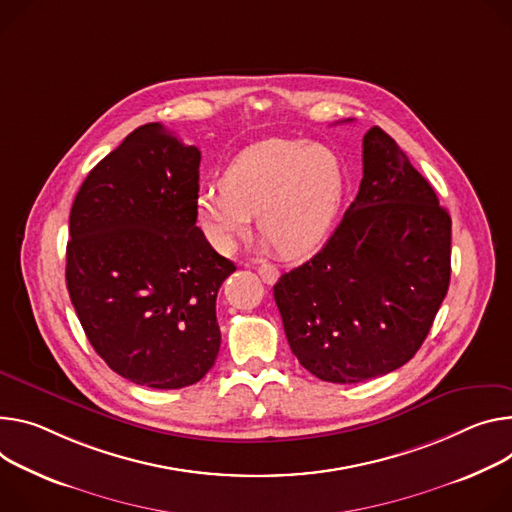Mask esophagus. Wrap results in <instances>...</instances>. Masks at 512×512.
Segmentation results:
<instances>
[{
  "label": "esophagus",
  "instance_id": "esophagus-1",
  "mask_svg": "<svg viewBox=\"0 0 512 512\" xmlns=\"http://www.w3.org/2000/svg\"><path fill=\"white\" fill-rule=\"evenodd\" d=\"M257 273L261 275V280L265 284H275L277 277H280V271H277L275 265H259L257 267Z\"/></svg>",
  "mask_w": 512,
  "mask_h": 512
}]
</instances>
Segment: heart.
Returning <instances> with one entry per match:
<instances>
[{
    "instance_id": "1",
    "label": "heart",
    "mask_w": 512,
    "mask_h": 512,
    "mask_svg": "<svg viewBox=\"0 0 512 512\" xmlns=\"http://www.w3.org/2000/svg\"><path fill=\"white\" fill-rule=\"evenodd\" d=\"M345 196V169L335 151L296 138H267L228 161L220 185L196 198V218L208 243L232 253L257 228L277 253L304 257L324 243Z\"/></svg>"
}]
</instances>
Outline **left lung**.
<instances>
[{"mask_svg": "<svg viewBox=\"0 0 512 512\" xmlns=\"http://www.w3.org/2000/svg\"><path fill=\"white\" fill-rule=\"evenodd\" d=\"M451 277V218L380 126L341 224L273 286L292 353L312 376L357 384L402 367L427 339Z\"/></svg>", "mask_w": 512, "mask_h": 512, "instance_id": "obj_1", "label": "left lung"}]
</instances>
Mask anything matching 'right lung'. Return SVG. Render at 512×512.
<instances>
[{
	"label": "right lung",
	"mask_w": 512,
	"mask_h": 512,
	"mask_svg": "<svg viewBox=\"0 0 512 512\" xmlns=\"http://www.w3.org/2000/svg\"><path fill=\"white\" fill-rule=\"evenodd\" d=\"M200 151L159 122L89 171L69 216L67 288L96 353L138 386L200 382L216 361V296L235 263L196 226Z\"/></svg>",
	"instance_id": "obj_1"
}]
</instances>
